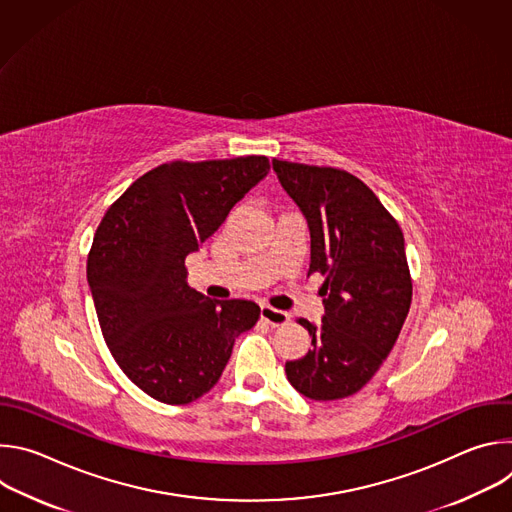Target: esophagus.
I'll return each mask as SVG.
<instances>
[{
  "instance_id": "1",
  "label": "esophagus",
  "mask_w": 512,
  "mask_h": 512,
  "mask_svg": "<svg viewBox=\"0 0 512 512\" xmlns=\"http://www.w3.org/2000/svg\"><path fill=\"white\" fill-rule=\"evenodd\" d=\"M261 320L271 324V326H283V324L289 322V314L281 312V310H275L271 306H261Z\"/></svg>"
}]
</instances>
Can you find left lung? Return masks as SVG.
I'll return each instance as SVG.
<instances>
[{"instance_id":"1","label":"left lung","mask_w":512,"mask_h":512,"mask_svg":"<svg viewBox=\"0 0 512 512\" xmlns=\"http://www.w3.org/2000/svg\"><path fill=\"white\" fill-rule=\"evenodd\" d=\"M310 227V271L322 273L326 314L300 318L312 348L285 362L287 381L314 401L358 393L381 369L409 314L413 285L403 233L375 192L346 170L273 160Z\"/></svg>"}]
</instances>
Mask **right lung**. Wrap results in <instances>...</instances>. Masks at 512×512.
<instances>
[{
    "label": "right lung",
    "instance_id": "add662e5",
    "mask_svg": "<svg viewBox=\"0 0 512 512\" xmlns=\"http://www.w3.org/2000/svg\"><path fill=\"white\" fill-rule=\"evenodd\" d=\"M267 170L265 156L174 160L137 178L101 218L87 259L101 332L127 379L162 403L208 393L235 338L259 320L255 302L192 289L184 261Z\"/></svg>",
    "mask_w": 512,
    "mask_h": 512
}]
</instances>
